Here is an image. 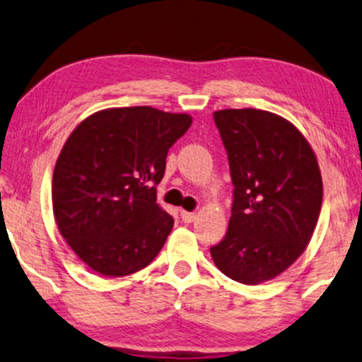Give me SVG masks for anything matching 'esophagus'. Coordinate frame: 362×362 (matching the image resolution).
I'll use <instances>...</instances> for the list:
<instances>
[{"label":"esophagus","mask_w":362,"mask_h":362,"mask_svg":"<svg viewBox=\"0 0 362 362\" xmlns=\"http://www.w3.org/2000/svg\"><path fill=\"white\" fill-rule=\"evenodd\" d=\"M180 217H182V221H184L185 223H190V222H194V221H195L197 215H195L194 212H187V210H182V212H180Z\"/></svg>","instance_id":"esophagus-1"}]
</instances>
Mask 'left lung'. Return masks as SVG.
Masks as SVG:
<instances>
[{
	"mask_svg": "<svg viewBox=\"0 0 362 362\" xmlns=\"http://www.w3.org/2000/svg\"><path fill=\"white\" fill-rule=\"evenodd\" d=\"M227 150L234 202L227 234L210 247L227 277L257 286L299 259L322 205V177L309 141L289 120L257 108L214 112Z\"/></svg>",
	"mask_w": 362,
	"mask_h": 362,
	"instance_id": "left-lung-1",
	"label": "left lung"
}]
</instances>
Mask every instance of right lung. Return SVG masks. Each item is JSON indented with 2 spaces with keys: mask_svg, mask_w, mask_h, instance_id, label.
<instances>
[{
  "mask_svg": "<svg viewBox=\"0 0 362 362\" xmlns=\"http://www.w3.org/2000/svg\"><path fill=\"white\" fill-rule=\"evenodd\" d=\"M190 125L189 113L107 108L68 136L53 172V215L91 271L130 276L162 250L173 218L157 204L152 184H160L168 148Z\"/></svg>",
  "mask_w": 362,
  "mask_h": 362,
  "instance_id": "right-lung-1",
  "label": "right lung"
}]
</instances>
